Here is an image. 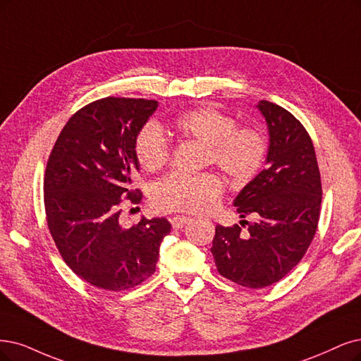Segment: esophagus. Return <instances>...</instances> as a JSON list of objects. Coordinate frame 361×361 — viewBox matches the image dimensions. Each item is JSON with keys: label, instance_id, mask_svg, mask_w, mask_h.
Instances as JSON below:
<instances>
[{"label": "esophagus", "instance_id": "obj_1", "mask_svg": "<svg viewBox=\"0 0 361 361\" xmlns=\"http://www.w3.org/2000/svg\"><path fill=\"white\" fill-rule=\"evenodd\" d=\"M189 221H190V217H185V216H176V217L171 219V224H172L173 229H181L185 223H189Z\"/></svg>", "mask_w": 361, "mask_h": 361}]
</instances>
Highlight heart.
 <instances>
[{"label":"heart","mask_w":361,"mask_h":361,"mask_svg":"<svg viewBox=\"0 0 361 361\" xmlns=\"http://www.w3.org/2000/svg\"><path fill=\"white\" fill-rule=\"evenodd\" d=\"M172 128L185 140L205 144V162L217 165L235 183L251 181L268 157V138L259 128L236 126L231 114L211 106L180 113ZM133 153L142 169L153 172L168 162L171 149L160 128L147 123L133 141ZM223 192L224 184L214 172H173L154 184L153 202L160 211L202 214L219 204Z\"/></svg>","instance_id":"b5f03b06"}]
</instances>
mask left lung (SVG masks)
<instances>
[{
  "instance_id": "1",
  "label": "left lung",
  "mask_w": 361,
  "mask_h": 361,
  "mask_svg": "<svg viewBox=\"0 0 361 361\" xmlns=\"http://www.w3.org/2000/svg\"><path fill=\"white\" fill-rule=\"evenodd\" d=\"M257 106L269 129L268 166L233 202L243 219L256 221L217 224L211 247L219 274L248 288L278 283L302 260L315 236L323 197L308 130L283 106L269 101Z\"/></svg>"
}]
</instances>
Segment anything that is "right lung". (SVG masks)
<instances>
[{
  "label": "right lung",
  "mask_w": 361,
  "mask_h": 361,
  "mask_svg": "<svg viewBox=\"0 0 361 361\" xmlns=\"http://www.w3.org/2000/svg\"><path fill=\"white\" fill-rule=\"evenodd\" d=\"M157 101L106 97L74 113L50 152L44 208L50 235L68 268L106 291L140 286L156 271L166 219L125 228L123 201L140 204L132 188L138 160L133 141Z\"/></svg>",
  "instance_id": "obj_1"
}]
</instances>
